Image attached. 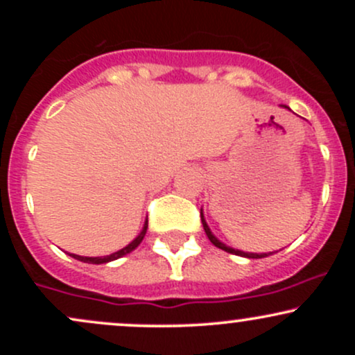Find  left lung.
I'll use <instances>...</instances> for the list:
<instances>
[{
	"label": "left lung",
	"mask_w": 355,
	"mask_h": 355,
	"mask_svg": "<svg viewBox=\"0 0 355 355\" xmlns=\"http://www.w3.org/2000/svg\"><path fill=\"white\" fill-rule=\"evenodd\" d=\"M284 108L291 110V108L287 107V105H284ZM200 218H202V225H203V230H205L207 237H209L210 242L214 243L215 247H218V248H222V250L229 252V254H235V255H240V257H245V259H263V257H268V255L275 254V252H266V254H255V252H243V250H239V248H234V247H229V245H225V243H223V242H220V240H218L217 237H215L214 234H211L210 227L207 225V222H205V217H203V210H200Z\"/></svg>",
	"instance_id": "1"
}]
</instances>
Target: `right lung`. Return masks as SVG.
Wrapping results in <instances>:
<instances>
[{
	"mask_svg": "<svg viewBox=\"0 0 355 355\" xmlns=\"http://www.w3.org/2000/svg\"><path fill=\"white\" fill-rule=\"evenodd\" d=\"M146 229H148V218H145V223H144V229H141L140 234L137 235L135 239L132 240V242L128 243V245L120 248V250L113 252V254L110 255H103V257H81V255H76V254H70L73 259L80 260V262H85V263H95V266H100V263H108V262H113V260L120 259V257H123L126 254H130V252H133L135 248L140 245L141 240H144L145 234H146Z\"/></svg>",
	"mask_w": 355,
	"mask_h": 355,
	"instance_id": "1",
	"label": "right lung"
}]
</instances>
